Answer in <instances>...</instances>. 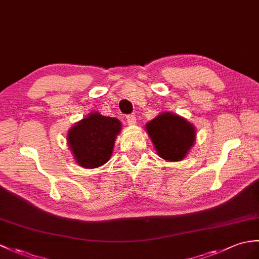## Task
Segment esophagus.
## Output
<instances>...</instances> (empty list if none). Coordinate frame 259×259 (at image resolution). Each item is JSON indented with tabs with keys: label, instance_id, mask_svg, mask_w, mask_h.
<instances>
[{
	"label": "esophagus",
	"instance_id": "obj_1",
	"mask_svg": "<svg viewBox=\"0 0 259 259\" xmlns=\"http://www.w3.org/2000/svg\"><path fill=\"white\" fill-rule=\"evenodd\" d=\"M127 122L129 125H135L137 122V118L135 115H128L127 116Z\"/></svg>",
	"mask_w": 259,
	"mask_h": 259
}]
</instances>
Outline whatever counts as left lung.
Here are the masks:
<instances>
[{
    "mask_svg": "<svg viewBox=\"0 0 259 259\" xmlns=\"http://www.w3.org/2000/svg\"><path fill=\"white\" fill-rule=\"evenodd\" d=\"M158 154L166 161H181L195 142V128L183 117L162 112L146 125Z\"/></svg>",
    "mask_w": 259,
    "mask_h": 259,
    "instance_id": "8db88e82",
    "label": "left lung"
}]
</instances>
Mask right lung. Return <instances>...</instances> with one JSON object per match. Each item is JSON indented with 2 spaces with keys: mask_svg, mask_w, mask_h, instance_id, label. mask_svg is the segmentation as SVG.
<instances>
[{
  "mask_svg": "<svg viewBox=\"0 0 259 259\" xmlns=\"http://www.w3.org/2000/svg\"><path fill=\"white\" fill-rule=\"evenodd\" d=\"M121 122L116 118L93 113L78 121L67 135L68 146L78 164L87 169L109 161Z\"/></svg>",
  "mask_w": 259,
  "mask_h": 259,
  "instance_id": "add662e5",
  "label": "right lung"
}]
</instances>
